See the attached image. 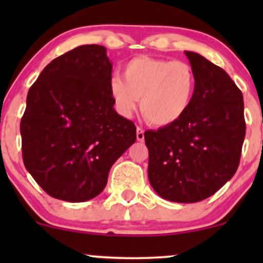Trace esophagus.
I'll return each instance as SVG.
<instances>
[{
	"mask_svg": "<svg viewBox=\"0 0 263 263\" xmlns=\"http://www.w3.org/2000/svg\"><path fill=\"white\" fill-rule=\"evenodd\" d=\"M136 137H137V141L143 142L144 141V131L143 128L137 127V131H136Z\"/></svg>",
	"mask_w": 263,
	"mask_h": 263,
	"instance_id": "34e87169",
	"label": "esophagus"
}]
</instances>
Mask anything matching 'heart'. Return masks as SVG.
<instances>
[{
  "label": "heart",
  "instance_id": "b5f03b06",
  "mask_svg": "<svg viewBox=\"0 0 263 263\" xmlns=\"http://www.w3.org/2000/svg\"><path fill=\"white\" fill-rule=\"evenodd\" d=\"M123 78L110 80V95L122 116L141 112L153 126H171L186 114L194 99L197 77L188 63L141 55L123 66Z\"/></svg>",
  "mask_w": 263,
  "mask_h": 263
}]
</instances>
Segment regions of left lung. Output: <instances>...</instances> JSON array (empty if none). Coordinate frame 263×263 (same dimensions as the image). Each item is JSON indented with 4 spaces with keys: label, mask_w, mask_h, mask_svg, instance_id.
Returning <instances> with one entry per match:
<instances>
[{
    "label": "left lung",
    "mask_w": 263,
    "mask_h": 263,
    "mask_svg": "<svg viewBox=\"0 0 263 263\" xmlns=\"http://www.w3.org/2000/svg\"><path fill=\"white\" fill-rule=\"evenodd\" d=\"M197 77L189 110L171 126L144 132L148 179L176 203L211 197L236 173L245 140L242 92L228 73L200 54L184 52Z\"/></svg>",
    "instance_id": "8db88e82"
}]
</instances>
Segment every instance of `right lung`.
Listing matches in <instances>:
<instances>
[{"mask_svg":"<svg viewBox=\"0 0 263 263\" xmlns=\"http://www.w3.org/2000/svg\"><path fill=\"white\" fill-rule=\"evenodd\" d=\"M106 48L86 44L49 63L27 95L21 120L26 170L50 197L81 203L105 189L135 143L136 126L114 108Z\"/></svg>","mask_w":263,"mask_h":263,"instance_id":"obj_1","label":"right lung"}]
</instances>
